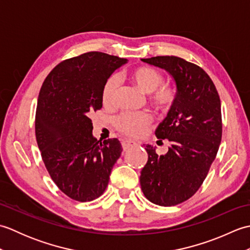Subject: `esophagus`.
I'll return each instance as SVG.
<instances>
[{"mask_svg":"<svg viewBox=\"0 0 250 250\" xmlns=\"http://www.w3.org/2000/svg\"><path fill=\"white\" fill-rule=\"evenodd\" d=\"M121 145H122V148H124L125 150H126L131 147H135L137 145V143L134 142V141H132V140H125V141L121 142Z\"/></svg>","mask_w":250,"mask_h":250,"instance_id":"34e87169","label":"esophagus"}]
</instances>
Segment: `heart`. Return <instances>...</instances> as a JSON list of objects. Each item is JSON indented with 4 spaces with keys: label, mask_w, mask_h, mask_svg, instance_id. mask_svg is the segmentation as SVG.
<instances>
[{
    "label": "heart",
    "mask_w": 250,
    "mask_h": 250,
    "mask_svg": "<svg viewBox=\"0 0 250 250\" xmlns=\"http://www.w3.org/2000/svg\"><path fill=\"white\" fill-rule=\"evenodd\" d=\"M131 81L144 93H150L151 103L160 110H167L174 102L175 90L167 83H162L160 72L150 66H141L130 74ZM120 87V77L117 74L110 75L102 89V103L104 106L115 104L117 92ZM152 121L147 113H124L114 121L115 128L122 134L137 137L145 133Z\"/></svg>",
    "instance_id": "obj_1"
}]
</instances>
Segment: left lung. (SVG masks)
<instances>
[{
  "mask_svg": "<svg viewBox=\"0 0 250 250\" xmlns=\"http://www.w3.org/2000/svg\"><path fill=\"white\" fill-rule=\"evenodd\" d=\"M167 71L176 84V97L158 125V139L169 142L166 155L146 145L148 161L141 172L143 193L152 203L173 206L191 198L204 182L219 149L221 104L210 77L200 66L174 56L142 59Z\"/></svg>",
  "mask_w": 250,
  "mask_h": 250,
  "instance_id": "left-lung-1",
  "label": "left lung"
}]
</instances>
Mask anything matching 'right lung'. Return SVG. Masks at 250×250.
Listing matches in <instances>:
<instances>
[{
  "instance_id": "right-lung-1",
  "label": "right lung",
  "mask_w": 250,
  "mask_h": 250,
  "mask_svg": "<svg viewBox=\"0 0 250 250\" xmlns=\"http://www.w3.org/2000/svg\"><path fill=\"white\" fill-rule=\"evenodd\" d=\"M128 60L91 51L59 63L43 83L35 135L50 177L71 199L99 198L121 155L117 139L98 141L90 114L102 107V89Z\"/></svg>"
}]
</instances>
